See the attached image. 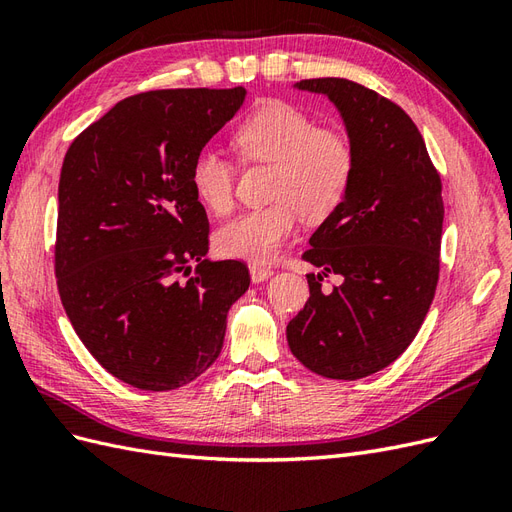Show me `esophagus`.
<instances>
[{
	"label": "esophagus",
	"instance_id": "34e87169",
	"mask_svg": "<svg viewBox=\"0 0 512 512\" xmlns=\"http://www.w3.org/2000/svg\"><path fill=\"white\" fill-rule=\"evenodd\" d=\"M248 270H251V281L253 283H261V281H266V279H270L272 277V268L270 266H266V264H251L248 266Z\"/></svg>",
	"mask_w": 512,
	"mask_h": 512
}]
</instances>
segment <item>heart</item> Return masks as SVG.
<instances>
[{
  "mask_svg": "<svg viewBox=\"0 0 512 512\" xmlns=\"http://www.w3.org/2000/svg\"><path fill=\"white\" fill-rule=\"evenodd\" d=\"M233 144L248 164H270V205L248 209L216 233L222 255L266 261L298 225L318 222L342 205L355 179L357 144L337 127H320L311 114L285 101H266L235 127ZM199 203L227 214L235 196V168L216 151H201L190 166Z\"/></svg>",
  "mask_w": 512,
  "mask_h": 512,
  "instance_id": "heart-1",
  "label": "heart"
}]
</instances>
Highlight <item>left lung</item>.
<instances>
[{"label": "left lung", "mask_w": 512, "mask_h": 512, "mask_svg": "<svg viewBox=\"0 0 512 512\" xmlns=\"http://www.w3.org/2000/svg\"><path fill=\"white\" fill-rule=\"evenodd\" d=\"M326 95L357 144L346 199L309 238V300L287 324L292 355L324 378L357 381L415 339L435 298L443 229L441 177L419 129L396 103L344 77L303 80ZM333 271L343 283L321 292Z\"/></svg>", "instance_id": "1"}]
</instances>
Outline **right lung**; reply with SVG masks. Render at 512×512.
<instances>
[{"label": "right lung", "mask_w": 512, "mask_h": 512, "mask_svg": "<svg viewBox=\"0 0 512 512\" xmlns=\"http://www.w3.org/2000/svg\"><path fill=\"white\" fill-rule=\"evenodd\" d=\"M244 97L242 86L127 97L64 155L62 307L101 368L131 387L168 391L201 376L220 355L231 305L251 285L242 261L205 257L209 220L190 183L194 157Z\"/></svg>", "instance_id": "obj_1"}]
</instances>
